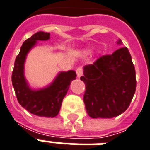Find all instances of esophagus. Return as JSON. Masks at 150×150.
<instances>
[{
    "mask_svg": "<svg viewBox=\"0 0 150 150\" xmlns=\"http://www.w3.org/2000/svg\"><path fill=\"white\" fill-rule=\"evenodd\" d=\"M76 75H77V77L78 78H80L82 75H83V70L80 67H79L77 70H76Z\"/></svg>",
    "mask_w": 150,
    "mask_h": 150,
    "instance_id": "1",
    "label": "esophagus"
}]
</instances>
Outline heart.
I'll list each match as a JSON object with an SVG mask.
<instances>
[{"label":"heart","mask_w":150,"mask_h":150,"mask_svg":"<svg viewBox=\"0 0 150 150\" xmlns=\"http://www.w3.org/2000/svg\"><path fill=\"white\" fill-rule=\"evenodd\" d=\"M89 51H90V50H85V52H86V53L89 52Z\"/></svg>","instance_id":"heart-1"}]
</instances>
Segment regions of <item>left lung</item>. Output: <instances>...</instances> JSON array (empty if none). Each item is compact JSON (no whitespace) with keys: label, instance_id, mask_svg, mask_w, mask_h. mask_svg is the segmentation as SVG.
I'll return each mask as SVG.
<instances>
[{"label":"left lung","instance_id":"8db88e82","mask_svg":"<svg viewBox=\"0 0 150 150\" xmlns=\"http://www.w3.org/2000/svg\"><path fill=\"white\" fill-rule=\"evenodd\" d=\"M118 45L122 41H117ZM85 108L90 117L112 118L129 108L136 91V72L127 47L83 67Z\"/></svg>","mask_w":150,"mask_h":150}]
</instances>
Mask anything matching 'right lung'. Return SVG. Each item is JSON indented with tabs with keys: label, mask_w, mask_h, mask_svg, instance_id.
<instances>
[{
	"label": "right lung",
	"mask_w": 150,
	"mask_h": 150,
	"mask_svg": "<svg viewBox=\"0 0 150 150\" xmlns=\"http://www.w3.org/2000/svg\"><path fill=\"white\" fill-rule=\"evenodd\" d=\"M49 39L50 33L39 31L25 41L15 60L12 83L21 107L36 116L53 118L59 114L70 84L76 78V72L72 70L59 72L51 83L39 89L30 88L25 76V62L28 53L37 45L38 41Z\"/></svg>",
	"instance_id": "obj_1"
}]
</instances>
